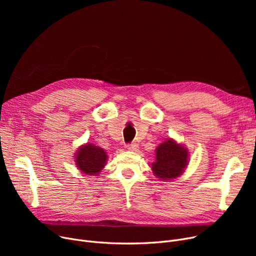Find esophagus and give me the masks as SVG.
I'll return each instance as SVG.
<instances>
[{"mask_svg":"<svg viewBox=\"0 0 256 256\" xmlns=\"http://www.w3.org/2000/svg\"><path fill=\"white\" fill-rule=\"evenodd\" d=\"M126 148L128 150H138V144L137 143H134V142L128 143L126 144Z\"/></svg>","mask_w":256,"mask_h":256,"instance_id":"obj_1","label":"esophagus"}]
</instances>
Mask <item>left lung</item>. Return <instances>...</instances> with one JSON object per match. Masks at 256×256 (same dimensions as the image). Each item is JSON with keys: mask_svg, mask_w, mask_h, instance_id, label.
Segmentation results:
<instances>
[{"mask_svg": "<svg viewBox=\"0 0 256 256\" xmlns=\"http://www.w3.org/2000/svg\"><path fill=\"white\" fill-rule=\"evenodd\" d=\"M152 164V171L158 178H174L180 176L188 164V152L172 140L160 144Z\"/></svg>", "mask_w": 256, "mask_h": 256, "instance_id": "left-lung-1", "label": "left lung"}]
</instances>
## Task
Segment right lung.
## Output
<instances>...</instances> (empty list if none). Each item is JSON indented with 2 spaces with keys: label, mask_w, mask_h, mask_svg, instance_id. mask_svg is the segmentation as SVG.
Returning <instances> with one entry per match:
<instances>
[{
  "label": "right lung",
  "mask_w": 256,
  "mask_h": 256,
  "mask_svg": "<svg viewBox=\"0 0 256 256\" xmlns=\"http://www.w3.org/2000/svg\"><path fill=\"white\" fill-rule=\"evenodd\" d=\"M106 160V154L104 150L92 144L83 146L76 158V163L80 170L88 176L98 174L104 166Z\"/></svg>",
  "instance_id": "obj_1"
}]
</instances>
